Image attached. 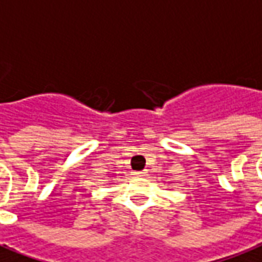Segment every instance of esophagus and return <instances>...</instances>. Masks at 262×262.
Returning <instances> with one entry per match:
<instances>
[{"mask_svg": "<svg viewBox=\"0 0 262 262\" xmlns=\"http://www.w3.org/2000/svg\"><path fill=\"white\" fill-rule=\"evenodd\" d=\"M133 175L139 176V178H143V176H147L146 170H140V172H133Z\"/></svg>", "mask_w": 262, "mask_h": 262, "instance_id": "obj_1", "label": "esophagus"}]
</instances>
